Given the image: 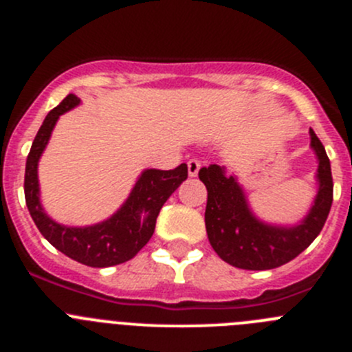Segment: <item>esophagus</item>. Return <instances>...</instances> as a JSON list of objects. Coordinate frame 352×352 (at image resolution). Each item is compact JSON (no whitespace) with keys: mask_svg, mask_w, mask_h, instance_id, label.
<instances>
[{"mask_svg":"<svg viewBox=\"0 0 352 352\" xmlns=\"http://www.w3.org/2000/svg\"><path fill=\"white\" fill-rule=\"evenodd\" d=\"M199 168H201V162L197 158H192L187 162V170H189V177H196L199 173Z\"/></svg>","mask_w":352,"mask_h":352,"instance_id":"1","label":"esophagus"}]
</instances>
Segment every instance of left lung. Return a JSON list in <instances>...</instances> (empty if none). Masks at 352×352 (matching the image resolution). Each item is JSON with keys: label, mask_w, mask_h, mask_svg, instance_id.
<instances>
[{"label": "left lung", "mask_w": 352, "mask_h": 352, "mask_svg": "<svg viewBox=\"0 0 352 352\" xmlns=\"http://www.w3.org/2000/svg\"><path fill=\"white\" fill-rule=\"evenodd\" d=\"M310 146L317 156L318 189L310 211L296 225H272L254 214L243 187L225 166L199 170L208 189L206 232L216 254L230 265L247 271H265L293 261L324 228L332 206V172L324 144L310 129Z\"/></svg>", "instance_id": "1"}]
</instances>
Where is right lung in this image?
I'll use <instances>...</instances> for the list:
<instances>
[{
  "mask_svg": "<svg viewBox=\"0 0 352 352\" xmlns=\"http://www.w3.org/2000/svg\"><path fill=\"white\" fill-rule=\"evenodd\" d=\"M80 102L76 95L69 94L45 116L27 156L25 202L38 232L52 247L80 264L110 267L133 258L150 242L160 209L187 179V165L182 163L173 170H143L122 206L104 221L90 226H66L54 221L41 204L38 160L51 140L59 117L80 105Z\"/></svg>",
  "mask_w": 352,
  "mask_h": 352,
  "instance_id": "1",
  "label": "right lung"
}]
</instances>
